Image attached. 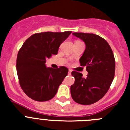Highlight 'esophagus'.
Here are the masks:
<instances>
[{"mask_svg":"<svg viewBox=\"0 0 130 130\" xmlns=\"http://www.w3.org/2000/svg\"><path fill=\"white\" fill-rule=\"evenodd\" d=\"M71 73H72V70H70V69H69V70H68V75H71Z\"/></svg>","mask_w":130,"mask_h":130,"instance_id":"1","label":"esophagus"}]
</instances>
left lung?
<instances>
[{
    "label": "left lung",
    "instance_id": "left-lung-1",
    "mask_svg": "<svg viewBox=\"0 0 130 130\" xmlns=\"http://www.w3.org/2000/svg\"><path fill=\"white\" fill-rule=\"evenodd\" d=\"M83 40L86 49L79 59L81 66H86L87 77L76 71L72 72L75 83L71 86V95L81 105L94 104L104 97L109 89L115 73V60L106 40L94 34L73 32Z\"/></svg>",
    "mask_w": 130,
    "mask_h": 130
}]
</instances>
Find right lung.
Instances as JSON below:
<instances>
[{"instance_id": "obj_1", "label": "right lung", "mask_w": 130, "mask_h": 130, "mask_svg": "<svg viewBox=\"0 0 130 130\" xmlns=\"http://www.w3.org/2000/svg\"><path fill=\"white\" fill-rule=\"evenodd\" d=\"M71 33V31L36 33L20 48L17 57V73L21 87L31 99L45 102L57 94L68 69L65 66L47 68L45 63L47 58L58 53L60 44Z\"/></svg>"}]
</instances>
